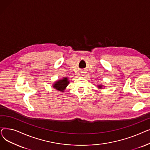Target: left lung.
I'll return each mask as SVG.
<instances>
[{
  "label": "left lung",
  "instance_id": "8db88e82",
  "mask_svg": "<svg viewBox=\"0 0 150 150\" xmlns=\"http://www.w3.org/2000/svg\"><path fill=\"white\" fill-rule=\"evenodd\" d=\"M102 87H103V85H98V88H99V89H102Z\"/></svg>",
  "mask_w": 150,
  "mask_h": 150
}]
</instances>
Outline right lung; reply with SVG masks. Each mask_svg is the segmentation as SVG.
Wrapping results in <instances>:
<instances>
[{"mask_svg": "<svg viewBox=\"0 0 150 150\" xmlns=\"http://www.w3.org/2000/svg\"><path fill=\"white\" fill-rule=\"evenodd\" d=\"M69 83V78L67 77H64L61 80H59L55 82L53 84V88H54V89H56L58 91L63 92L68 86Z\"/></svg>", "mask_w": 150, "mask_h": 150, "instance_id": "1", "label": "right lung"}]
</instances>
